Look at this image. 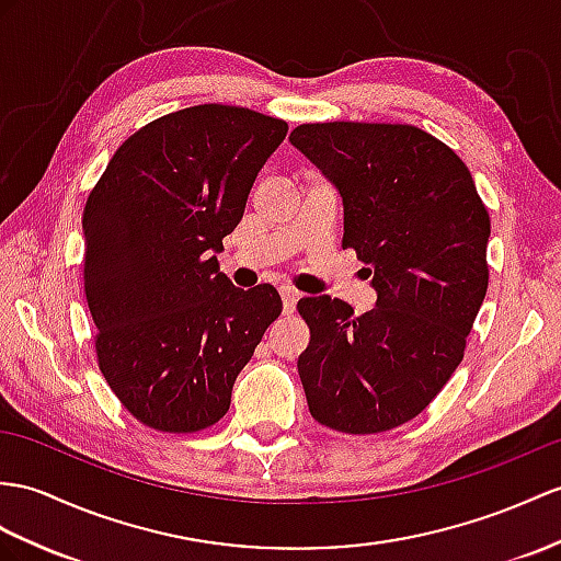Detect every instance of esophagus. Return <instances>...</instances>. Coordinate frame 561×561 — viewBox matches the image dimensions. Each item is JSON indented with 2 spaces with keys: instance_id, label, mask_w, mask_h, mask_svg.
<instances>
[{
  "instance_id": "esophagus-1",
  "label": "esophagus",
  "mask_w": 561,
  "mask_h": 561,
  "mask_svg": "<svg viewBox=\"0 0 561 561\" xmlns=\"http://www.w3.org/2000/svg\"><path fill=\"white\" fill-rule=\"evenodd\" d=\"M278 293H280V297H283V311H285V313H293V311H295V305H297V299H299V293H297L295 288H290V285H280Z\"/></svg>"
}]
</instances>
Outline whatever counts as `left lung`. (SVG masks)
Returning a JSON list of instances; mask_svg holds the SVG:
<instances>
[{
  "label": "left lung",
  "mask_w": 561,
  "mask_h": 561,
  "mask_svg": "<svg viewBox=\"0 0 561 561\" xmlns=\"http://www.w3.org/2000/svg\"><path fill=\"white\" fill-rule=\"evenodd\" d=\"M290 142L343 197V250L357 252L376 307L297 302L311 416L352 435L412 421L455 374L488 290L490 216L453 149L402 123H305Z\"/></svg>",
  "instance_id": "8db88e82"
}]
</instances>
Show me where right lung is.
<instances>
[{"instance_id":"1","label":"right lung","mask_w":561,"mask_h":561,"mask_svg":"<svg viewBox=\"0 0 561 561\" xmlns=\"http://www.w3.org/2000/svg\"><path fill=\"white\" fill-rule=\"evenodd\" d=\"M288 123L199 104L123 142L83 211L85 297L100 371L121 404L163 433L209 428L283 309L264 283L218 268L256 173Z\"/></svg>"}]
</instances>
